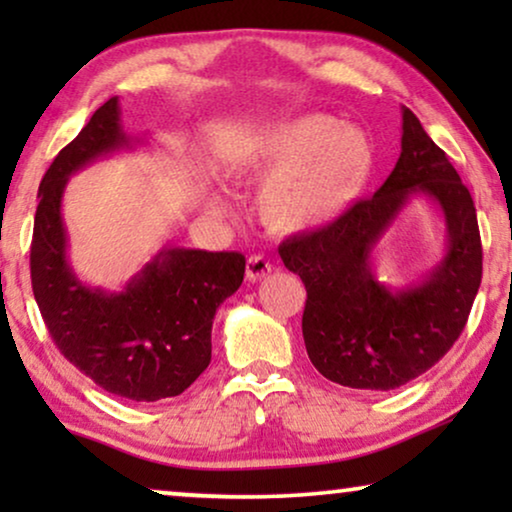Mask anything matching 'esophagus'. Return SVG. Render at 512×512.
I'll return each instance as SVG.
<instances>
[{
	"mask_svg": "<svg viewBox=\"0 0 512 512\" xmlns=\"http://www.w3.org/2000/svg\"><path fill=\"white\" fill-rule=\"evenodd\" d=\"M272 272V263L265 256H249L247 261V279L249 282H258V279L268 277Z\"/></svg>",
	"mask_w": 512,
	"mask_h": 512,
	"instance_id": "obj_1",
	"label": "esophagus"
}]
</instances>
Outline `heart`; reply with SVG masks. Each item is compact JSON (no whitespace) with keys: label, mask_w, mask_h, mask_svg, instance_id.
<instances>
[{"label":"heart","mask_w":512,"mask_h":512,"mask_svg":"<svg viewBox=\"0 0 512 512\" xmlns=\"http://www.w3.org/2000/svg\"><path fill=\"white\" fill-rule=\"evenodd\" d=\"M233 163L244 177L268 181L258 200L265 226L296 235L331 226L359 202L373 179L375 146L356 125L310 114L254 132Z\"/></svg>","instance_id":"1"}]
</instances>
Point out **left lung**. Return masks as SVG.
<instances>
[{
    "label": "left lung",
    "mask_w": 512,
    "mask_h": 512,
    "mask_svg": "<svg viewBox=\"0 0 512 512\" xmlns=\"http://www.w3.org/2000/svg\"><path fill=\"white\" fill-rule=\"evenodd\" d=\"M417 192L444 212L448 251L422 285L391 292L376 282L369 251ZM279 256L305 284L303 338L314 368L342 387L368 391L403 387L436 366L464 331L482 279L471 193L408 107L401 158L373 198L331 226L284 240Z\"/></svg>",
    "instance_id": "obj_1"
}]
</instances>
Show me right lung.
Wrapping results in <instances>:
<instances>
[{
    "label": "right lung",
    "instance_id": "right-lung-1",
    "mask_svg": "<svg viewBox=\"0 0 512 512\" xmlns=\"http://www.w3.org/2000/svg\"><path fill=\"white\" fill-rule=\"evenodd\" d=\"M125 146L130 137L111 97L41 179L30 272L60 354L109 394L151 403L179 396L209 366L214 314L240 289L247 261L237 251L167 247L121 293L81 284L67 263L62 191L83 165Z\"/></svg>",
    "mask_w": 512,
    "mask_h": 512
}]
</instances>
